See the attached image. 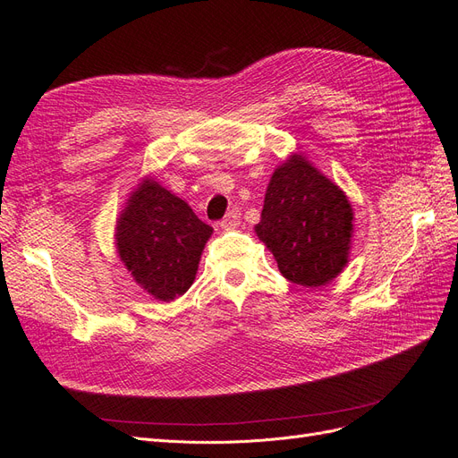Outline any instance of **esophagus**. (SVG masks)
Instances as JSON below:
<instances>
[{"label":"esophagus","mask_w":458,"mask_h":458,"mask_svg":"<svg viewBox=\"0 0 458 458\" xmlns=\"http://www.w3.org/2000/svg\"><path fill=\"white\" fill-rule=\"evenodd\" d=\"M240 220H242V213L238 211V208H232V211L218 222V226L222 230H233L240 225Z\"/></svg>","instance_id":"1"}]
</instances>
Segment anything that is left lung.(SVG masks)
<instances>
[{"label":"left lung","mask_w":458,"mask_h":458,"mask_svg":"<svg viewBox=\"0 0 458 458\" xmlns=\"http://www.w3.org/2000/svg\"><path fill=\"white\" fill-rule=\"evenodd\" d=\"M352 211L345 193L305 157L293 155L274 171L257 236L293 284L317 287L347 265Z\"/></svg>","instance_id":"1"}]
</instances>
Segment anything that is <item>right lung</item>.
I'll use <instances>...</instances> for the list:
<instances>
[{
    "mask_svg": "<svg viewBox=\"0 0 458 458\" xmlns=\"http://www.w3.org/2000/svg\"><path fill=\"white\" fill-rule=\"evenodd\" d=\"M213 228L174 193L143 180L116 222V250L134 280L161 301L184 295Z\"/></svg>",
    "mask_w": 458,
    "mask_h": 458,
    "instance_id": "add662e5",
    "label": "right lung"
}]
</instances>
